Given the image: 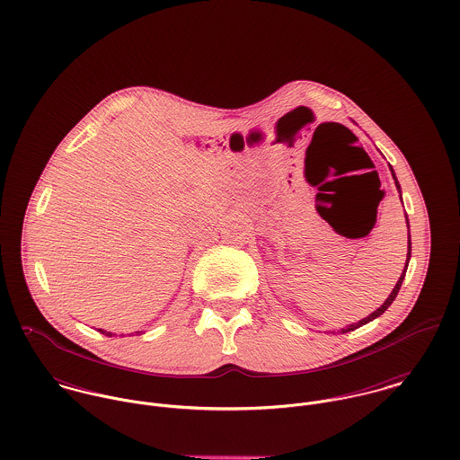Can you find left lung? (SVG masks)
<instances>
[{"label": "left lung", "instance_id": "8db88e82", "mask_svg": "<svg viewBox=\"0 0 460 460\" xmlns=\"http://www.w3.org/2000/svg\"><path fill=\"white\" fill-rule=\"evenodd\" d=\"M394 172V170H392ZM394 184H396V190L400 191V184H398V181H396V177H394ZM400 198H402V195H400ZM409 223V221H407ZM407 228H409V225H407ZM407 263H409V259H411V235H409V241H407ZM407 263H405V267H403V272H402V276L398 278V281H396V285H394V290H392V294H390V297L383 303V306L381 308H377L372 315H368L367 319H363V321H359L358 324H350V326H347L345 329H341V332H347V331H354V329L361 328V326H365V324H368L370 321H374V319H377L379 315H383L388 308H390V305L394 303V297H396V294H398V290H400V287H402V281H403V276H405V270H407Z\"/></svg>", "mask_w": 460, "mask_h": 460}]
</instances>
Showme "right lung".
Instances as JSON below:
<instances>
[{
  "label": "right lung",
  "instance_id": "1",
  "mask_svg": "<svg viewBox=\"0 0 460 460\" xmlns=\"http://www.w3.org/2000/svg\"><path fill=\"white\" fill-rule=\"evenodd\" d=\"M97 331H101V332H102V334H106V336H113L110 331H102V329H97Z\"/></svg>",
  "mask_w": 460,
  "mask_h": 460
}]
</instances>
